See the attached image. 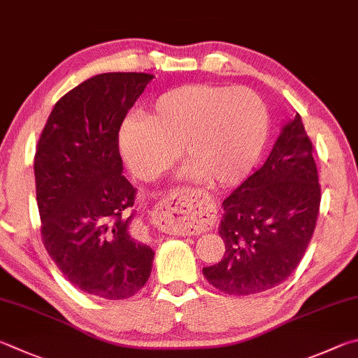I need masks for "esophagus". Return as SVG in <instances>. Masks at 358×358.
<instances>
[{
    "instance_id": "esophagus-1",
    "label": "esophagus",
    "mask_w": 358,
    "mask_h": 358,
    "mask_svg": "<svg viewBox=\"0 0 358 358\" xmlns=\"http://www.w3.org/2000/svg\"><path fill=\"white\" fill-rule=\"evenodd\" d=\"M209 198L193 189H176L163 198L150 218L155 227L163 229H196L209 218Z\"/></svg>"
}]
</instances>
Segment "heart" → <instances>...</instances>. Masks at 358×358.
<instances>
[{
    "label": "heart",
    "mask_w": 358,
    "mask_h": 358,
    "mask_svg": "<svg viewBox=\"0 0 358 358\" xmlns=\"http://www.w3.org/2000/svg\"><path fill=\"white\" fill-rule=\"evenodd\" d=\"M267 131V106L252 90L185 85L160 94L143 117L125 119L119 149L141 180L159 178L184 150L195 178L223 187L245 178Z\"/></svg>",
    "instance_id": "1"
}]
</instances>
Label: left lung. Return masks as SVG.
I'll use <instances>...</instances> for the list:
<instances>
[{
	"label": "left lung",
	"mask_w": 358,
	"mask_h": 358,
	"mask_svg": "<svg viewBox=\"0 0 358 358\" xmlns=\"http://www.w3.org/2000/svg\"><path fill=\"white\" fill-rule=\"evenodd\" d=\"M321 185L313 143L297 113L264 165L223 201L227 252L203 268L209 283L229 296L262 292L289 277L315 233Z\"/></svg>",
	"instance_id": "1"
}]
</instances>
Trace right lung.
<instances>
[{"mask_svg": "<svg viewBox=\"0 0 358 358\" xmlns=\"http://www.w3.org/2000/svg\"><path fill=\"white\" fill-rule=\"evenodd\" d=\"M154 75L100 73L64 94L34 155L41 236L61 273L90 296L129 299L154 252L131 237L136 189L122 176L119 129Z\"/></svg>", "mask_w": 358, "mask_h": 358, "instance_id": "obj_1", "label": "right lung"}]
</instances>
